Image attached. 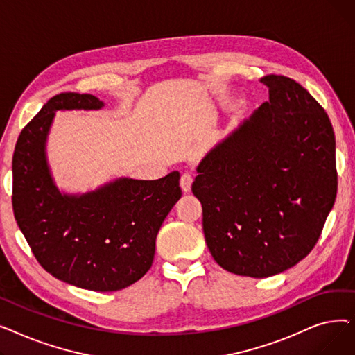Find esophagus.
Instances as JSON below:
<instances>
[{
  "label": "esophagus",
  "instance_id": "34e87169",
  "mask_svg": "<svg viewBox=\"0 0 355 355\" xmlns=\"http://www.w3.org/2000/svg\"><path fill=\"white\" fill-rule=\"evenodd\" d=\"M191 184H193V177L189 174V173H184L181 175V180H180V185H181V190L184 193H190L191 191Z\"/></svg>",
  "mask_w": 355,
  "mask_h": 355
}]
</instances>
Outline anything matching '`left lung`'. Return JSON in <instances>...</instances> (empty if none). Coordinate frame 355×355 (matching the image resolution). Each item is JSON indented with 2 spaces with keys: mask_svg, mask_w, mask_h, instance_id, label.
Listing matches in <instances>:
<instances>
[{
  "mask_svg": "<svg viewBox=\"0 0 355 355\" xmlns=\"http://www.w3.org/2000/svg\"><path fill=\"white\" fill-rule=\"evenodd\" d=\"M269 102L202 157L193 194L216 262L269 277L313 249L337 196L335 137L327 112L295 80L268 74Z\"/></svg>",
  "mask_w": 355,
  "mask_h": 355,
  "instance_id": "1",
  "label": "left lung"
}]
</instances>
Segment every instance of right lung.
Masks as SVG:
<instances>
[{"instance_id": "add662e5", "label": "right lung", "mask_w": 355, "mask_h": 355, "mask_svg": "<svg viewBox=\"0 0 355 355\" xmlns=\"http://www.w3.org/2000/svg\"><path fill=\"white\" fill-rule=\"evenodd\" d=\"M93 95L51 98L18 137L12 157V209L39 263L59 281L87 291H121L149 270L155 239L181 198L180 173L154 180L119 177L86 193L58 187L47 139L58 110H99Z\"/></svg>"}]
</instances>
